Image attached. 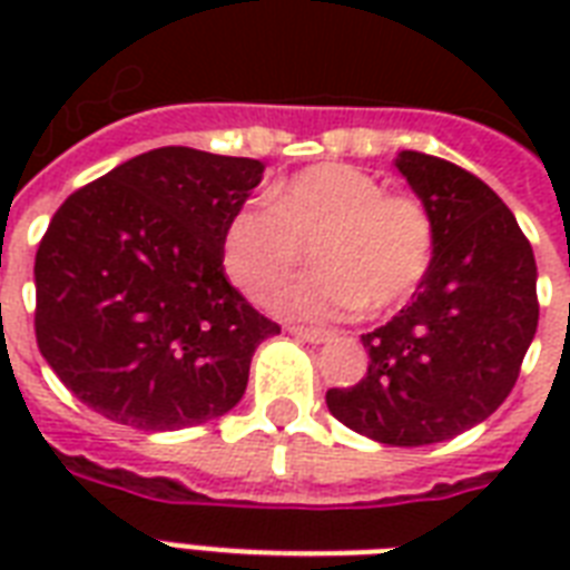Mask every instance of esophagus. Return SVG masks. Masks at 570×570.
<instances>
[{
	"label": "esophagus",
	"instance_id": "34e87169",
	"mask_svg": "<svg viewBox=\"0 0 570 570\" xmlns=\"http://www.w3.org/2000/svg\"><path fill=\"white\" fill-rule=\"evenodd\" d=\"M289 334L293 337H302L307 340V343H328V340H334V331H322V328H304V325H289Z\"/></svg>",
	"mask_w": 570,
	"mask_h": 570
}]
</instances>
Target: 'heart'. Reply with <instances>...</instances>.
I'll return each instance as SVG.
<instances>
[{
    "label": "heart",
    "mask_w": 570,
    "mask_h": 570,
    "mask_svg": "<svg viewBox=\"0 0 570 570\" xmlns=\"http://www.w3.org/2000/svg\"><path fill=\"white\" fill-rule=\"evenodd\" d=\"M313 245L320 275L289 286L277 307L302 320H343L361 307L387 313L423 286L434 259V222L416 197L384 191L373 174L320 163L242 206L222 233L224 272L266 304L302 268Z\"/></svg>",
    "instance_id": "1"
}]
</instances>
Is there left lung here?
<instances>
[{
	"label": "left lung",
	"mask_w": 570,
	"mask_h": 570,
	"mask_svg": "<svg viewBox=\"0 0 570 570\" xmlns=\"http://www.w3.org/2000/svg\"><path fill=\"white\" fill-rule=\"evenodd\" d=\"M396 168L432 215V268L407 307L361 337L364 379L325 402L352 432L423 446L468 432L512 393L539 328V272L512 209L476 174L416 150Z\"/></svg>",
	"instance_id": "left-lung-1"
}]
</instances>
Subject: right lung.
Wrapping results in <instances>:
<instances>
[{
	"instance_id": "right-lung-1",
	"label": "right lung",
	"mask_w": 570,
	"mask_h": 570,
	"mask_svg": "<svg viewBox=\"0 0 570 570\" xmlns=\"http://www.w3.org/2000/svg\"><path fill=\"white\" fill-rule=\"evenodd\" d=\"M266 165L159 147L67 197L35 257V337L111 423L174 432L227 414L281 325L224 275V224Z\"/></svg>"
}]
</instances>
